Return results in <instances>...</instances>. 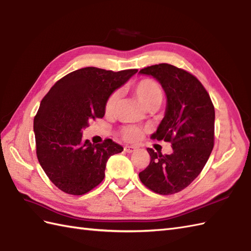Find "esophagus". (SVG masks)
Segmentation results:
<instances>
[{
    "instance_id": "34e87169",
    "label": "esophagus",
    "mask_w": 251,
    "mask_h": 251,
    "mask_svg": "<svg viewBox=\"0 0 251 251\" xmlns=\"http://www.w3.org/2000/svg\"><path fill=\"white\" fill-rule=\"evenodd\" d=\"M136 147H133V145H125L124 147V151L126 153H132V152H135L136 151Z\"/></svg>"
}]
</instances>
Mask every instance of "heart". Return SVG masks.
Segmentation results:
<instances>
[{
    "instance_id": "1",
    "label": "heart",
    "mask_w": 251,
    "mask_h": 251,
    "mask_svg": "<svg viewBox=\"0 0 251 251\" xmlns=\"http://www.w3.org/2000/svg\"><path fill=\"white\" fill-rule=\"evenodd\" d=\"M131 89L138 97L139 101L143 104L145 109L158 108L164 99V92L161 86L156 82L154 79L144 78L137 81L131 85ZM120 99V91L115 90L107 98L104 103V112L106 114H112L115 110L116 104ZM120 135L125 141L132 142L137 141L142 137V130L135 126H123L120 129Z\"/></svg>"
}]
</instances>
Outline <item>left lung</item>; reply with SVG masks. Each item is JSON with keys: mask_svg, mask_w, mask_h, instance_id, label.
Here are the masks:
<instances>
[{"mask_svg": "<svg viewBox=\"0 0 251 251\" xmlns=\"http://www.w3.org/2000/svg\"><path fill=\"white\" fill-rule=\"evenodd\" d=\"M140 73L153 75L166 92V115L152 138L171 142L173 152L162 155L149 148L150 165L139 177L156 194H176L199 176L212 153L214 104L205 87L185 69L161 63Z\"/></svg>", "mask_w": 251, "mask_h": 251, "instance_id": "left-lung-1", "label": "left lung"}]
</instances>
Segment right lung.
Listing matches in <instances>:
<instances>
[{
  "label": "right lung",
  "instance_id": "add662e5",
  "mask_svg": "<svg viewBox=\"0 0 251 251\" xmlns=\"http://www.w3.org/2000/svg\"><path fill=\"white\" fill-rule=\"evenodd\" d=\"M137 72L84 67L56 81L43 98L34 118L36 155L62 191L74 196L91 191L102 182L109 157L123 151L111 139L83 141L82 130L92 120L103 118L108 96Z\"/></svg>",
  "mask_w": 251,
  "mask_h": 251
}]
</instances>
